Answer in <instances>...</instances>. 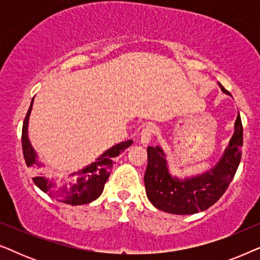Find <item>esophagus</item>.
I'll return each mask as SVG.
<instances>
[{"mask_svg":"<svg viewBox=\"0 0 260 260\" xmlns=\"http://www.w3.org/2000/svg\"><path fill=\"white\" fill-rule=\"evenodd\" d=\"M155 134V126L151 124L145 125L141 131V143L142 144H148L150 142L152 135Z\"/></svg>","mask_w":260,"mask_h":260,"instance_id":"obj_1","label":"esophagus"}]
</instances>
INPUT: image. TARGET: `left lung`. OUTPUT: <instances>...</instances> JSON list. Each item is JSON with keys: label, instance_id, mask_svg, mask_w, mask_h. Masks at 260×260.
Returning a JSON list of instances; mask_svg holds the SVG:
<instances>
[{"label": "left lung", "instance_id": "left-lung-1", "mask_svg": "<svg viewBox=\"0 0 260 260\" xmlns=\"http://www.w3.org/2000/svg\"><path fill=\"white\" fill-rule=\"evenodd\" d=\"M222 92L229 93L219 83ZM243 145V124L238 113L234 134L222 157L214 168L202 175L180 180L168 172L167 159L159 147H148V166L144 174L149 201L159 211L187 215L206 211L222 197L239 167Z\"/></svg>", "mask_w": 260, "mask_h": 260}]
</instances>
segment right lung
I'll use <instances>...</instances> for the list:
<instances>
[{"label":"right lung","instance_id":"add662e5","mask_svg":"<svg viewBox=\"0 0 260 260\" xmlns=\"http://www.w3.org/2000/svg\"><path fill=\"white\" fill-rule=\"evenodd\" d=\"M31 105H33V101H31L27 115L24 117L21 142H22V151L26 165L27 167L33 168L34 166H40L37 161V154H35L34 149L31 148L27 135L28 119H29ZM131 144H133V141L129 140L113 145L112 148H110L104 154L99 156L95 159V162L85 167L79 172L70 174L69 177L60 183L52 182L46 177L41 176L33 177V181L42 191L48 193L53 198L59 199L60 201L65 202V204L73 206L90 204V202L101 197V194L103 193L104 184L108 181L110 172H111L113 167V158L117 157L120 152L125 150Z\"/></svg>","mask_w":260,"mask_h":260}]
</instances>
